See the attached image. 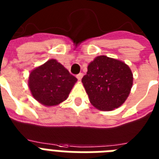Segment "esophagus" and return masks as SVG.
Wrapping results in <instances>:
<instances>
[{"mask_svg": "<svg viewBox=\"0 0 159 159\" xmlns=\"http://www.w3.org/2000/svg\"><path fill=\"white\" fill-rule=\"evenodd\" d=\"M82 77H83V73H82V72H80L79 74H77V79H78V80H79V81H80V80H81V79H82Z\"/></svg>", "mask_w": 159, "mask_h": 159, "instance_id": "34e87169", "label": "esophagus"}]
</instances>
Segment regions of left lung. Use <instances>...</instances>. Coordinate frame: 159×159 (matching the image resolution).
Instances as JSON below:
<instances>
[{
	"label": "left lung",
	"mask_w": 159,
	"mask_h": 159,
	"mask_svg": "<svg viewBox=\"0 0 159 159\" xmlns=\"http://www.w3.org/2000/svg\"><path fill=\"white\" fill-rule=\"evenodd\" d=\"M82 82L95 107L111 111L127 99L133 84V74L125 62L99 56L88 65Z\"/></svg>",
	"instance_id": "8db88e82"
}]
</instances>
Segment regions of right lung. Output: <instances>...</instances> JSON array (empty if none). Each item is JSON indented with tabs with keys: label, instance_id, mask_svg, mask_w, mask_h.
Instances as JSON below:
<instances>
[{
	"label": "right lung",
	"instance_id": "obj_1",
	"mask_svg": "<svg viewBox=\"0 0 159 159\" xmlns=\"http://www.w3.org/2000/svg\"><path fill=\"white\" fill-rule=\"evenodd\" d=\"M77 78L57 60H48L30 74L29 87L33 97L44 106H56L67 99Z\"/></svg>",
	"mask_w": 159,
	"mask_h": 159
}]
</instances>
